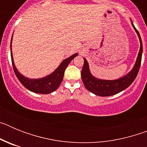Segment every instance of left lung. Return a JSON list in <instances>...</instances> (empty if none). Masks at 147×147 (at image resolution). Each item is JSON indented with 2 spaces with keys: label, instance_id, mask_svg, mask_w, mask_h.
I'll use <instances>...</instances> for the list:
<instances>
[{
  "label": "left lung",
  "instance_id": "1",
  "mask_svg": "<svg viewBox=\"0 0 147 147\" xmlns=\"http://www.w3.org/2000/svg\"><path fill=\"white\" fill-rule=\"evenodd\" d=\"M132 25L136 30V33L138 35L140 42H141V47H140L139 53L138 55L137 60H136V64H135L132 71L128 73L127 75L120 78V79H118V80H99V79H97V78L92 76V74L90 72L88 61L86 60L85 58H84V65H83L82 70L81 76L83 83H84V85H85V88L88 90L97 95V96H113V95H115L118 93H120L121 91L128 88L133 82V81L137 76L138 73L139 71L140 67H141L143 45L141 36L138 32V30L136 29L132 23Z\"/></svg>",
  "mask_w": 147,
  "mask_h": 147
}]
</instances>
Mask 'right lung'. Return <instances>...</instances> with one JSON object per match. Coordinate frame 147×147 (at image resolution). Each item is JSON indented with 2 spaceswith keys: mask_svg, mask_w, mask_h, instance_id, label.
I'll return each mask as SVG.
<instances>
[{
  "mask_svg": "<svg viewBox=\"0 0 147 147\" xmlns=\"http://www.w3.org/2000/svg\"><path fill=\"white\" fill-rule=\"evenodd\" d=\"M11 41H12V37H11ZM10 46H11V58L13 69H14L15 75L19 80V81L21 82L23 86L31 91L34 92V93H41V94H49V93L54 92V90H56L59 88V85L63 80L64 73L66 67L69 65L71 61L78 55V54H75L62 61L59 67L51 74L45 76V77L41 78V79H36V80L33 79V80H32V79H28V78L23 76V75L20 74V73L18 72V69L15 65L14 60H13L11 45Z\"/></svg>",
  "mask_w": 147,
  "mask_h": 147,
  "instance_id": "right-lung-1",
  "label": "right lung"
}]
</instances>
